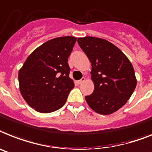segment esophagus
Segmentation results:
<instances>
[{
    "mask_svg": "<svg viewBox=\"0 0 152 152\" xmlns=\"http://www.w3.org/2000/svg\"><path fill=\"white\" fill-rule=\"evenodd\" d=\"M85 80H86V79L84 78V77H83V78L81 79V80H79V81H78V83H79V84H82L83 83L85 82Z\"/></svg>",
    "mask_w": 152,
    "mask_h": 152,
    "instance_id": "1",
    "label": "esophagus"
}]
</instances>
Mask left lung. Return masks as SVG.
Masks as SVG:
<instances>
[{
	"instance_id": "8db88e82",
	"label": "left lung",
	"mask_w": 152,
	"mask_h": 152,
	"mask_svg": "<svg viewBox=\"0 0 152 152\" xmlns=\"http://www.w3.org/2000/svg\"><path fill=\"white\" fill-rule=\"evenodd\" d=\"M77 42L92 66L94 90L85 96L86 103L97 113L111 114L127 103L136 87L133 66L120 48L106 39L86 36Z\"/></svg>"
}]
</instances>
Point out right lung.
Returning <instances> with one entry per match:
<instances>
[{
    "instance_id": "obj_1",
    "label": "right lung",
    "mask_w": 152,
    "mask_h": 152,
    "mask_svg": "<svg viewBox=\"0 0 152 152\" xmlns=\"http://www.w3.org/2000/svg\"><path fill=\"white\" fill-rule=\"evenodd\" d=\"M76 38H55L39 46L19 69V90L37 112L56 111L66 104L74 82L69 78L68 58Z\"/></svg>"
}]
</instances>
